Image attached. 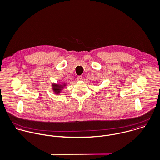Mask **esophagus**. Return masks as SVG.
I'll use <instances>...</instances> for the list:
<instances>
[{"label": "esophagus", "mask_w": 160, "mask_h": 160, "mask_svg": "<svg viewBox=\"0 0 160 160\" xmlns=\"http://www.w3.org/2000/svg\"><path fill=\"white\" fill-rule=\"evenodd\" d=\"M82 79V77L81 76H78L77 77V80L78 81H81Z\"/></svg>", "instance_id": "1"}]
</instances>
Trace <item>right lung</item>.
<instances>
[{
    "label": "right lung",
    "instance_id": "add662e5",
    "mask_svg": "<svg viewBox=\"0 0 160 160\" xmlns=\"http://www.w3.org/2000/svg\"><path fill=\"white\" fill-rule=\"evenodd\" d=\"M52 86V89L53 91V92L56 94H59L61 92V91L63 89V88L66 86V84L63 82L61 84L53 83Z\"/></svg>",
    "mask_w": 160,
    "mask_h": 160
}]
</instances>
